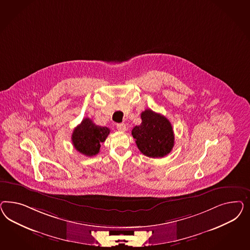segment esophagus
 Instances as JSON below:
<instances>
[{
  "instance_id": "34e87169",
  "label": "esophagus",
  "mask_w": 250,
  "mask_h": 250,
  "mask_svg": "<svg viewBox=\"0 0 250 250\" xmlns=\"http://www.w3.org/2000/svg\"><path fill=\"white\" fill-rule=\"evenodd\" d=\"M116 128H117L118 131H120V132H125V131H126V125L124 124V123L117 124L116 125Z\"/></svg>"
}]
</instances>
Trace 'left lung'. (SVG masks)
Returning <instances> with one entry per match:
<instances>
[{"mask_svg":"<svg viewBox=\"0 0 250 250\" xmlns=\"http://www.w3.org/2000/svg\"><path fill=\"white\" fill-rule=\"evenodd\" d=\"M142 123L132 130V136L141 153L149 158H163L174 146V133L170 122L162 114L146 109L141 114Z\"/></svg>","mask_w":250,"mask_h":250,"instance_id":"left-lung-1","label":"left lung"}]
</instances>
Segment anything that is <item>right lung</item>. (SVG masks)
<instances>
[{"label": "right lung", "mask_w": 250, "mask_h": 250, "mask_svg": "<svg viewBox=\"0 0 250 250\" xmlns=\"http://www.w3.org/2000/svg\"><path fill=\"white\" fill-rule=\"evenodd\" d=\"M109 134L108 127L97 125L86 117L74 129L71 140L76 150L87 157H92L98 154L101 144L105 141Z\"/></svg>", "instance_id": "1"}]
</instances>
